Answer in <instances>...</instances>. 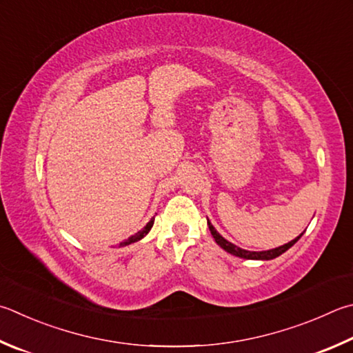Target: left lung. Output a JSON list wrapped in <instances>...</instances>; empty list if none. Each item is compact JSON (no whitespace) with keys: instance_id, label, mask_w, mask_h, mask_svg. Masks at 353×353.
Segmentation results:
<instances>
[{"instance_id":"left-lung-1","label":"left lung","mask_w":353,"mask_h":353,"mask_svg":"<svg viewBox=\"0 0 353 353\" xmlns=\"http://www.w3.org/2000/svg\"><path fill=\"white\" fill-rule=\"evenodd\" d=\"M208 228H210L211 234H213V238H214L217 245H221L223 250H225V252L232 253V254H234V256H239V258H243V259H262V261L274 259V258H278V256L283 254L284 252H287V250L290 248L292 245H294V243H296V242L299 241L301 236H303V233H301L296 239H293V241H290L288 243H284V245H281V247H278V248L267 250V252H247V250H242V248H239V247H236L234 243L228 242L227 239H223L222 236L216 232L214 227L211 225L210 221H208Z\"/></svg>"}]
</instances>
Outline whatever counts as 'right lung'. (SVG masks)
Segmentation results:
<instances>
[{
    "label": "right lung",
    "mask_w": 353,
    "mask_h": 353,
    "mask_svg": "<svg viewBox=\"0 0 353 353\" xmlns=\"http://www.w3.org/2000/svg\"><path fill=\"white\" fill-rule=\"evenodd\" d=\"M152 223H154V217H152V219H151L148 223H146V227H145L143 230H140L139 233H136L134 236H131L130 239H126V241L121 242V243H120V247H123V245H130V243H132V242H137V241L142 239L145 234H148V232H150L151 227H152Z\"/></svg>",
    "instance_id": "obj_1"
}]
</instances>
